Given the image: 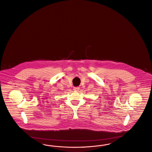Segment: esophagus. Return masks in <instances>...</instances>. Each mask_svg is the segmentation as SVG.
Instances as JSON below:
<instances>
[{
  "instance_id": "esophagus-1",
  "label": "esophagus",
  "mask_w": 152,
  "mask_h": 152,
  "mask_svg": "<svg viewBox=\"0 0 152 152\" xmlns=\"http://www.w3.org/2000/svg\"><path fill=\"white\" fill-rule=\"evenodd\" d=\"M80 90V88L79 87H75L73 88V90L74 91H77Z\"/></svg>"
}]
</instances>
